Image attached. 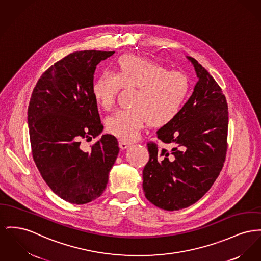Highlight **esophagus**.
Here are the masks:
<instances>
[{"mask_svg":"<svg viewBox=\"0 0 261 261\" xmlns=\"http://www.w3.org/2000/svg\"><path fill=\"white\" fill-rule=\"evenodd\" d=\"M130 146H131V144H130V143H128V142H125V141H119V147H120L122 150H125V149L129 148Z\"/></svg>","mask_w":261,"mask_h":261,"instance_id":"esophagus-1","label":"esophagus"}]
</instances>
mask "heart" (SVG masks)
I'll return each mask as SVG.
<instances>
[{
  "mask_svg": "<svg viewBox=\"0 0 261 261\" xmlns=\"http://www.w3.org/2000/svg\"><path fill=\"white\" fill-rule=\"evenodd\" d=\"M120 87L135 88L131 108L108 118L107 128L117 138L134 141L149 121L153 126L171 122L184 108L191 84L184 71L168 70L148 58L126 54L116 62L115 74L105 72L95 80L93 98L109 111L114 107Z\"/></svg>",
  "mask_w": 261,
  "mask_h": 261,
  "instance_id": "b5f03b06",
  "label": "heart"
}]
</instances>
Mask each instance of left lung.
Masks as SVG:
<instances>
[{"label":"left lung","mask_w":261,"mask_h":261,"mask_svg":"<svg viewBox=\"0 0 261 261\" xmlns=\"http://www.w3.org/2000/svg\"><path fill=\"white\" fill-rule=\"evenodd\" d=\"M187 59L198 82L179 114L156 131L170 150L148 143L150 160L143 169L146 198L168 211L189 207L204 196L223 169L228 149L226 96L201 64Z\"/></svg>","instance_id":"obj_1"}]
</instances>
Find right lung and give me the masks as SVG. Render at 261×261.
Returning a JSON list of instances; mask_svg holds the SVG:
<instances>
[{"instance_id": "obj_1", "label": "right lung", "mask_w": 261, "mask_h": 261, "mask_svg": "<svg viewBox=\"0 0 261 261\" xmlns=\"http://www.w3.org/2000/svg\"><path fill=\"white\" fill-rule=\"evenodd\" d=\"M114 51H77L42 74L31 93L28 110L31 152L42 178L60 198L86 204L99 197L108 182L119 147L103 130L92 95L96 65Z\"/></svg>"}]
</instances>
